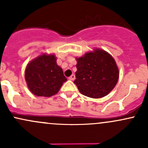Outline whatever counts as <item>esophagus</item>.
<instances>
[{"mask_svg":"<svg viewBox=\"0 0 148 148\" xmlns=\"http://www.w3.org/2000/svg\"><path fill=\"white\" fill-rule=\"evenodd\" d=\"M69 79L71 80V81H74V80L75 79V75H74V74H72L71 76H70V77H69Z\"/></svg>","mask_w":148,"mask_h":148,"instance_id":"obj_1","label":"esophagus"}]
</instances>
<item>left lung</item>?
I'll return each mask as SVG.
<instances>
[{"instance_id":"8db88e82","label":"left lung","mask_w":148,"mask_h":148,"mask_svg":"<svg viewBox=\"0 0 148 148\" xmlns=\"http://www.w3.org/2000/svg\"><path fill=\"white\" fill-rule=\"evenodd\" d=\"M74 84L84 96L103 97L117 84L119 70L114 59L104 50L96 49L77 59Z\"/></svg>"}]
</instances>
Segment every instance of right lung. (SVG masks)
I'll list each match as a JSON object with an SVG mask.
<instances>
[{
    "label": "right lung",
    "instance_id": "add662e5",
    "mask_svg": "<svg viewBox=\"0 0 148 148\" xmlns=\"http://www.w3.org/2000/svg\"><path fill=\"white\" fill-rule=\"evenodd\" d=\"M28 89L38 97H51L59 91L67 79L56 64L54 55L43 54L31 61L25 71Z\"/></svg>",
    "mask_w": 148,
    "mask_h": 148
}]
</instances>
